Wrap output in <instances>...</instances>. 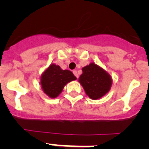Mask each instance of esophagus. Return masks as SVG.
I'll return each mask as SVG.
<instances>
[{"instance_id":"esophagus-1","label":"esophagus","mask_w":149,"mask_h":149,"mask_svg":"<svg viewBox=\"0 0 149 149\" xmlns=\"http://www.w3.org/2000/svg\"><path fill=\"white\" fill-rule=\"evenodd\" d=\"M73 74H74V76H75L77 78H78V74H77V72L76 70H74L73 71Z\"/></svg>"}]
</instances>
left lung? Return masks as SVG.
<instances>
[{"label":"left lung","mask_w":149,"mask_h":149,"mask_svg":"<svg viewBox=\"0 0 149 149\" xmlns=\"http://www.w3.org/2000/svg\"><path fill=\"white\" fill-rule=\"evenodd\" d=\"M82 71L79 81L89 98L97 100L108 93L112 80L104 70L94 63H90L84 67Z\"/></svg>","instance_id":"1"}]
</instances>
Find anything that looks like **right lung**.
<instances>
[{
	"label": "right lung",
	"instance_id": "right-lung-1",
	"mask_svg": "<svg viewBox=\"0 0 149 149\" xmlns=\"http://www.w3.org/2000/svg\"><path fill=\"white\" fill-rule=\"evenodd\" d=\"M76 79L71 71L62 70L59 65L52 64L42 75L41 84L45 94L50 98H56L67 83Z\"/></svg>",
	"mask_w": 149,
	"mask_h": 149
}]
</instances>
